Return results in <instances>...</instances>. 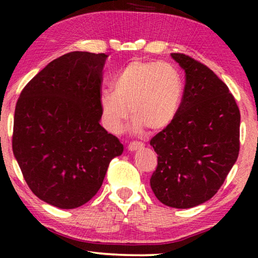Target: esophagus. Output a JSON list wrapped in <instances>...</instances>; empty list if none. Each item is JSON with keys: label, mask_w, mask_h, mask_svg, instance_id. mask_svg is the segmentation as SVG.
<instances>
[{"label": "esophagus", "mask_w": 258, "mask_h": 258, "mask_svg": "<svg viewBox=\"0 0 258 258\" xmlns=\"http://www.w3.org/2000/svg\"><path fill=\"white\" fill-rule=\"evenodd\" d=\"M144 144L142 142H137V141H134V142H130L128 144V150L129 151H135L137 149H141V148H143Z\"/></svg>", "instance_id": "obj_1"}]
</instances>
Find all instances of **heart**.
I'll use <instances>...</instances> for the list:
<instances>
[{
	"label": "heart",
	"instance_id": "heart-1",
	"mask_svg": "<svg viewBox=\"0 0 258 258\" xmlns=\"http://www.w3.org/2000/svg\"><path fill=\"white\" fill-rule=\"evenodd\" d=\"M114 89L98 95L102 122L108 132L118 134L129 117L133 129L153 132L168 126L181 107L184 83L181 74L167 62H129L114 80Z\"/></svg>",
	"mask_w": 258,
	"mask_h": 258
}]
</instances>
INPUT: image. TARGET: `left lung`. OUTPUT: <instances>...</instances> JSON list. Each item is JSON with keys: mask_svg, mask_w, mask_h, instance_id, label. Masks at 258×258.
Wrapping results in <instances>:
<instances>
[{"mask_svg": "<svg viewBox=\"0 0 258 258\" xmlns=\"http://www.w3.org/2000/svg\"><path fill=\"white\" fill-rule=\"evenodd\" d=\"M171 57L185 73L181 107L150 140L157 168L150 186L165 206L186 209L210 200L238 157L239 109L213 70L184 54Z\"/></svg>", "mask_w": 258, "mask_h": 258, "instance_id": "8db88e82", "label": "left lung"}]
</instances>
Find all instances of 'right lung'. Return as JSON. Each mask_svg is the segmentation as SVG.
<instances>
[{
  "mask_svg": "<svg viewBox=\"0 0 258 258\" xmlns=\"http://www.w3.org/2000/svg\"><path fill=\"white\" fill-rule=\"evenodd\" d=\"M108 55L73 51L24 87L14 116L13 151L28 186L45 203L90 201L123 144L100 124L98 95Z\"/></svg>",
  "mask_w": 258,
  "mask_h": 258,
  "instance_id": "1",
  "label": "right lung"
}]
</instances>
